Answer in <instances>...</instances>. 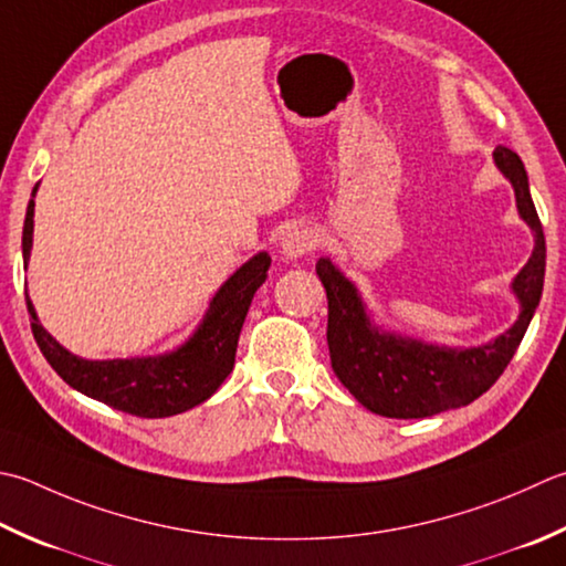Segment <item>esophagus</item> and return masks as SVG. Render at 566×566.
<instances>
[{
    "label": "esophagus",
    "instance_id": "34e87169",
    "mask_svg": "<svg viewBox=\"0 0 566 566\" xmlns=\"http://www.w3.org/2000/svg\"><path fill=\"white\" fill-rule=\"evenodd\" d=\"M321 235L312 226H294L282 235L280 242V252L284 254V260H298L304 254L314 252L318 248Z\"/></svg>",
    "mask_w": 566,
    "mask_h": 566
}]
</instances>
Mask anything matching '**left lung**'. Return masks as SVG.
I'll list each match as a JSON object with an SVG mask.
<instances>
[{
  "label": "left lung",
  "mask_w": 566,
  "mask_h": 566,
  "mask_svg": "<svg viewBox=\"0 0 566 566\" xmlns=\"http://www.w3.org/2000/svg\"><path fill=\"white\" fill-rule=\"evenodd\" d=\"M493 159L513 184L517 213L535 235V250L513 280L520 316L503 336L483 346L449 348L387 334L365 312L358 286L328 258L316 262V274L328 298L331 368L348 392L375 415L419 419L471 405L501 378L533 321L545 284V232L530 196L523 161L507 147H497Z\"/></svg>",
  "instance_id": "left-lung-1"
}]
</instances>
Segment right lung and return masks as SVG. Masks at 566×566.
I'll return each mask as SVG.
<instances>
[{
	"mask_svg": "<svg viewBox=\"0 0 566 566\" xmlns=\"http://www.w3.org/2000/svg\"><path fill=\"white\" fill-rule=\"evenodd\" d=\"M39 184L33 186L36 196ZM33 242V198L27 206L21 252L29 264ZM270 254L258 252L216 292L201 324L184 346L164 356L85 360L65 350L46 328L39 324L36 308L27 294L31 331L43 358L69 382L73 390L105 402L119 412L161 419L181 415L206 402L235 365L240 328L245 324L254 292L268 280Z\"/></svg>",
	"mask_w": 566,
	"mask_h": 566,
	"instance_id": "right-lung-1",
	"label": "right lung"
}]
</instances>
